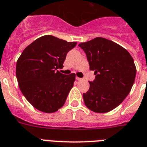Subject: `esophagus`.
<instances>
[{
	"label": "esophagus",
	"instance_id": "34e87169",
	"mask_svg": "<svg viewBox=\"0 0 147 147\" xmlns=\"http://www.w3.org/2000/svg\"><path fill=\"white\" fill-rule=\"evenodd\" d=\"M76 80H77V81H81V80H82V78H78V77H76Z\"/></svg>",
	"mask_w": 147,
	"mask_h": 147
}]
</instances>
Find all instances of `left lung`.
<instances>
[{
  "instance_id": "1",
  "label": "left lung",
  "mask_w": 147,
  "mask_h": 147,
  "mask_svg": "<svg viewBox=\"0 0 147 147\" xmlns=\"http://www.w3.org/2000/svg\"><path fill=\"white\" fill-rule=\"evenodd\" d=\"M90 70L95 71V79L89 81V89L83 94L88 109L97 113L114 109L123 102L131 91L136 67L127 49L104 38H95L81 43Z\"/></svg>"
}]
</instances>
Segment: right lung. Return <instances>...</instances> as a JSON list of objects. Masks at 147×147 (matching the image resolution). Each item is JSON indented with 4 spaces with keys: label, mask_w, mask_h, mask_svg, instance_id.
<instances>
[{
    "label": "right lung",
    "mask_w": 147,
    "mask_h": 147,
    "mask_svg": "<svg viewBox=\"0 0 147 147\" xmlns=\"http://www.w3.org/2000/svg\"><path fill=\"white\" fill-rule=\"evenodd\" d=\"M76 44L44 35L23 51L16 63V77L21 92L35 109L52 113L64 105L75 74L64 75L58 69L63 68L66 54Z\"/></svg>",
    "instance_id": "add662e5"
}]
</instances>
